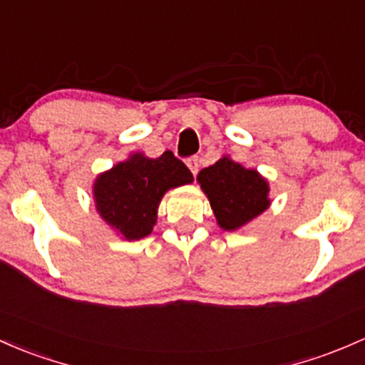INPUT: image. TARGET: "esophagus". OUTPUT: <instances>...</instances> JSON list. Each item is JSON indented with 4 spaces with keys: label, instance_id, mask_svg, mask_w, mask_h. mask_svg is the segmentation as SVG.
Instances as JSON below:
<instances>
[{
    "label": "esophagus",
    "instance_id": "34e87169",
    "mask_svg": "<svg viewBox=\"0 0 365 365\" xmlns=\"http://www.w3.org/2000/svg\"><path fill=\"white\" fill-rule=\"evenodd\" d=\"M186 165L191 170V174H193V175L198 174V167L200 165H198V158H197V156H191V158H187L186 160Z\"/></svg>",
    "mask_w": 365,
    "mask_h": 365
}]
</instances>
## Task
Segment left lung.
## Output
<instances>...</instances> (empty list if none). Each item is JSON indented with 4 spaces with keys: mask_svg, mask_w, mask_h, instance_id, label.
Returning a JSON list of instances; mask_svg holds the SVG:
<instances>
[{
    "mask_svg": "<svg viewBox=\"0 0 365 365\" xmlns=\"http://www.w3.org/2000/svg\"><path fill=\"white\" fill-rule=\"evenodd\" d=\"M197 181L209 198L219 228L225 231L240 230L272 205L268 179L228 155L202 168Z\"/></svg>",
    "mask_w": 365,
    "mask_h": 365,
    "instance_id": "left-lung-1",
    "label": "left lung"
}]
</instances>
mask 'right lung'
<instances>
[{
    "label": "right lung",
    "instance_id": "1",
    "mask_svg": "<svg viewBox=\"0 0 365 365\" xmlns=\"http://www.w3.org/2000/svg\"><path fill=\"white\" fill-rule=\"evenodd\" d=\"M193 182V174L172 151L158 158L132 153L127 160L101 172L92 186L101 219L128 242L148 237L156 225L158 205L172 187Z\"/></svg>",
    "mask_w": 365,
    "mask_h": 365
}]
</instances>
